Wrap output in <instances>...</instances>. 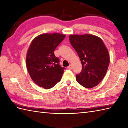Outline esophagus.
<instances>
[{"instance_id":"1","label":"esophagus","mask_w":128,"mask_h":128,"mask_svg":"<svg viewBox=\"0 0 128 128\" xmlns=\"http://www.w3.org/2000/svg\"><path fill=\"white\" fill-rule=\"evenodd\" d=\"M68 69H69V70H71L72 69V65H69V66L68 67Z\"/></svg>"}]
</instances>
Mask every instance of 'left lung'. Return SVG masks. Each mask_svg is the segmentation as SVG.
Segmentation results:
<instances>
[{
	"mask_svg": "<svg viewBox=\"0 0 128 128\" xmlns=\"http://www.w3.org/2000/svg\"><path fill=\"white\" fill-rule=\"evenodd\" d=\"M69 38L82 64L76 81L85 88H94L107 72L110 61L107 48L100 38L93 34H70Z\"/></svg>",
	"mask_w": 128,
	"mask_h": 128,
	"instance_id": "obj_1",
	"label": "left lung"
}]
</instances>
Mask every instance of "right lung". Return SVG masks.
<instances>
[{
  "mask_svg": "<svg viewBox=\"0 0 128 128\" xmlns=\"http://www.w3.org/2000/svg\"><path fill=\"white\" fill-rule=\"evenodd\" d=\"M66 35L43 34L32 40L26 55V67L32 80L37 85L49 89L61 80L65 68L59 64L54 50Z\"/></svg>",
  "mask_w": 128,
  "mask_h": 128,
  "instance_id": "add662e5",
  "label": "right lung"
}]
</instances>
